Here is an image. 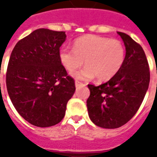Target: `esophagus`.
I'll use <instances>...</instances> for the list:
<instances>
[{
  "mask_svg": "<svg viewBox=\"0 0 157 157\" xmlns=\"http://www.w3.org/2000/svg\"><path fill=\"white\" fill-rule=\"evenodd\" d=\"M80 85H83V83H81V82H79V81H75L76 87H78V86H80Z\"/></svg>",
  "mask_w": 157,
  "mask_h": 157,
  "instance_id": "34e87169",
  "label": "esophagus"
}]
</instances>
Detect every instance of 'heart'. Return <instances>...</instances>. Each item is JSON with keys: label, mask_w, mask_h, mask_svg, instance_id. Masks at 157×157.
Returning <instances> with one entry per match:
<instances>
[{"label": "heart", "mask_w": 157, "mask_h": 157, "mask_svg": "<svg viewBox=\"0 0 157 157\" xmlns=\"http://www.w3.org/2000/svg\"><path fill=\"white\" fill-rule=\"evenodd\" d=\"M126 51L119 40L86 35L73 43V48L63 47L58 52L61 64L69 72L78 69L83 61V69L73 73L78 79H91L94 76L100 81L112 78L121 70L125 60Z\"/></svg>", "instance_id": "b5f03b06"}]
</instances>
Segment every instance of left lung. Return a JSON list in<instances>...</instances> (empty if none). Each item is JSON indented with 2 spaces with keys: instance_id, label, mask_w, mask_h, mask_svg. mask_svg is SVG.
<instances>
[{
  "instance_id": "obj_1",
  "label": "left lung",
  "mask_w": 157,
  "mask_h": 157,
  "mask_svg": "<svg viewBox=\"0 0 157 157\" xmlns=\"http://www.w3.org/2000/svg\"><path fill=\"white\" fill-rule=\"evenodd\" d=\"M126 47L123 65L104 84L88 85L89 117L103 128H117L130 121L142 105L149 85L150 72L145 52L128 35L118 32Z\"/></svg>"
}]
</instances>
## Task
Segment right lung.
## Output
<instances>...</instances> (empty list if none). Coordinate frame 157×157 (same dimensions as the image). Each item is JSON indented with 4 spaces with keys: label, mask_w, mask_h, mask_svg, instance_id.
Instances as JSON below:
<instances>
[{
    "label": "right lung",
    "mask_w": 157,
    "mask_h": 157,
    "mask_svg": "<svg viewBox=\"0 0 157 157\" xmlns=\"http://www.w3.org/2000/svg\"><path fill=\"white\" fill-rule=\"evenodd\" d=\"M63 31L38 29L21 39L10 55L6 73L9 98L18 113L40 128L59 123L75 81L58 57Z\"/></svg>",
    "instance_id": "right-lung-1"
}]
</instances>
